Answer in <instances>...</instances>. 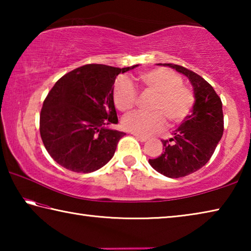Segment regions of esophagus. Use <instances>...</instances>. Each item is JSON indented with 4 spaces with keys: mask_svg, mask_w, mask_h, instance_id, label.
Returning <instances> with one entry per match:
<instances>
[{
    "mask_svg": "<svg viewBox=\"0 0 251 251\" xmlns=\"http://www.w3.org/2000/svg\"><path fill=\"white\" fill-rule=\"evenodd\" d=\"M135 138L138 139V141L142 143H145L147 141V137H143V136H139V135H135Z\"/></svg>",
    "mask_w": 251,
    "mask_h": 251,
    "instance_id": "esophagus-1",
    "label": "esophagus"
}]
</instances>
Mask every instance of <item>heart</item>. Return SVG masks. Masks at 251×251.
Listing matches in <instances>:
<instances>
[{
    "instance_id": "obj_1",
    "label": "heart",
    "mask_w": 251,
    "mask_h": 251,
    "mask_svg": "<svg viewBox=\"0 0 251 251\" xmlns=\"http://www.w3.org/2000/svg\"><path fill=\"white\" fill-rule=\"evenodd\" d=\"M138 82L143 90L154 94L151 110L154 113H133L123 118V128L130 133L151 136L163 130L166 125L175 126L184 122L192 112L195 94L188 86L182 85V78L176 72L168 69H156L138 75ZM113 100L115 107L123 113L134 108L137 93L128 79L120 78L114 85Z\"/></svg>"
}]
</instances>
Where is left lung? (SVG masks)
I'll use <instances>...</instances> for the list:
<instances>
[{"instance_id":"left-lung-1","label":"left lung","mask_w":251,"mask_h":251,"mask_svg":"<svg viewBox=\"0 0 251 251\" xmlns=\"http://www.w3.org/2000/svg\"><path fill=\"white\" fill-rule=\"evenodd\" d=\"M169 66L189 79L194 87L192 114L163 143V154L150 159L151 166L169 178H179L197 172L208 163L224 133L223 103L211 85L195 72L176 64Z\"/></svg>"}]
</instances>
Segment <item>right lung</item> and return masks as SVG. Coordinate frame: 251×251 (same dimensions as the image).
<instances>
[{"mask_svg":"<svg viewBox=\"0 0 251 251\" xmlns=\"http://www.w3.org/2000/svg\"><path fill=\"white\" fill-rule=\"evenodd\" d=\"M87 64L59 78L43 103L40 133L50 157L69 171L92 173L112 159L124 131L117 124L114 83L135 69Z\"/></svg>","mask_w":251,"mask_h":251,"instance_id":"right-lung-1","label":"right lung"}]
</instances>
